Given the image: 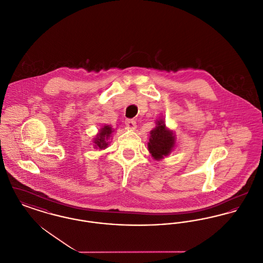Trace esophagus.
I'll return each instance as SVG.
<instances>
[{"mask_svg": "<svg viewBox=\"0 0 263 263\" xmlns=\"http://www.w3.org/2000/svg\"><path fill=\"white\" fill-rule=\"evenodd\" d=\"M126 126L128 129L130 130H134L136 129V122L133 119H127L125 121Z\"/></svg>", "mask_w": 263, "mask_h": 263, "instance_id": "obj_1", "label": "esophagus"}]
</instances>
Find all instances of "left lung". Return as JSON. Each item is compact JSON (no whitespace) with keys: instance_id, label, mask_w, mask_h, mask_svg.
<instances>
[{"instance_id":"obj_1","label":"left lung","mask_w":263,"mask_h":263,"mask_svg":"<svg viewBox=\"0 0 263 263\" xmlns=\"http://www.w3.org/2000/svg\"><path fill=\"white\" fill-rule=\"evenodd\" d=\"M176 144L175 132L167 128L163 116L156 120V127L151 130L150 138L148 142V150L151 156L156 160H163L167 157Z\"/></svg>"}]
</instances>
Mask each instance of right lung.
I'll list each match as a JSON object with an SVG mask.
<instances>
[{"label": "right lung", "instance_id": "1", "mask_svg": "<svg viewBox=\"0 0 263 263\" xmlns=\"http://www.w3.org/2000/svg\"><path fill=\"white\" fill-rule=\"evenodd\" d=\"M114 129L110 125H103L100 127L99 133L93 138V147L99 150H104L110 144V139H112Z\"/></svg>", "mask_w": 263, "mask_h": 263}]
</instances>
